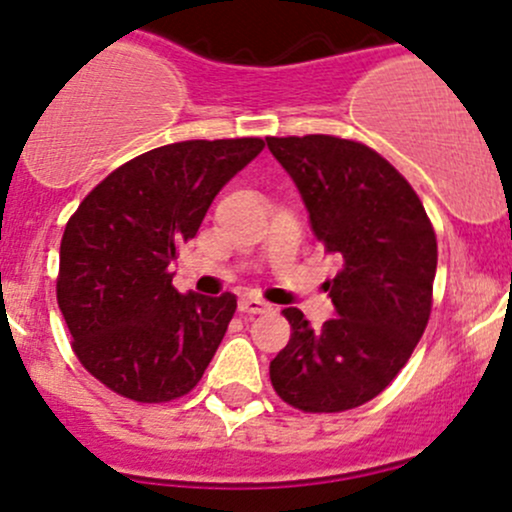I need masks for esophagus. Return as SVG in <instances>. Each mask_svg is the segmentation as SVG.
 Returning <instances> with one entry per match:
<instances>
[{
	"mask_svg": "<svg viewBox=\"0 0 512 512\" xmlns=\"http://www.w3.org/2000/svg\"><path fill=\"white\" fill-rule=\"evenodd\" d=\"M238 309L245 316H257V314H267V311H270L272 306L267 304V301H262V299H257V297H242L240 304H238Z\"/></svg>",
	"mask_w": 512,
	"mask_h": 512,
	"instance_id": "34e87169",
	"label": "esophagus"
}]
</instances>
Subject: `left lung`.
Here are the masks:
<instances>
[{
  "mask_svg": "<svg viewBox=\"0 0 512 512\" xmlns=\"http://www.w3.org/2000/svg\"><path fill=\"white\" fill-rule=\"evenodd\" d=\"M267 149L341 260L324 284L336 319L314 328L284 309L294 333L270 363L272 385L297 410H353L392 383L427 328L437 235L412 186L365 144L306 134L267 137Z\"/></svg>",
  "mask_w": 512,
  "mask_h": 512,
  "instance_id": "left-lung-1",
  "label": "left lung"
}]
</instances>
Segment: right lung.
I'll use <instances>...</instances> for the list:
<instances>
[{"label":"right lung","instance_id":"add662e5","mask_svg":"<svg viewBox=\"0 0 512 512\" xmlns=\"http://www.w3.org/2000/svg\"><path fill=\"white\" fill-rule=\"evenodd\" d=\"M262 149L257 137L152 149L112 171L68 220L58 306L83 368L117 395L169 402L206 373L238 299L176 292L171 262Z\"/></svg>","mask_w":512,"mask_h":512}]
</instances>
